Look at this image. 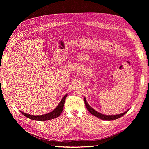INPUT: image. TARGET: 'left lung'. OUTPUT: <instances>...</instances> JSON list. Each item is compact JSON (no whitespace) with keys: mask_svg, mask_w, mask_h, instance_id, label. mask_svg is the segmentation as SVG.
Wrapping results in <instances>:
<instances>
[{"mask_svg":"<svg viewBox=\"0 0 149 149\" xmlns=\"http://www.w3.org/2000/svg\"><path fill=\"white\" fill-rule=\"evenodd\" d=\"M84 102H85V105H86V107L88 111L93 116L101 119V120H106V121H111V120H116L117 118H120L121 117H122L123 116H124L127 111L129 110H127V111H125V112L119 114H116V115H105L103 114H101L100 113H98V111H95L94 109H93L91 106L88 104V103L87 102L86 97H84Z\"/></svg>","mask_w":149,"mask_h":149,"instance_id":"1","label":"left lung"}]
</instances>
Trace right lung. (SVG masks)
<instances>
[{
	"label": "right lung",
	"instance_id": "1",
	"mask_svg": "<svg viewBox=\"0 0 149 149\" xmlns=\"http://www.w3.org/2000/svg\"><path fill=\"white\" fill-rule=\"evenodd\" d=\"M67 97V94H66L65 95H64L61 101H60V102L59 103V104L57 105V107L51 112L45 114H43V115H39V116H33V115H31V114H26L25 113L22 112V111H20V112L22 113L24 116L28 118H30L31 120H36V121H46V120H51V119H54L55 118L58 117H59L63 110V105H64V102H65V100L66 97Z\"/></svg>",
	"mask_w": 149,
	"mask_h": 149
}]
</instances>
